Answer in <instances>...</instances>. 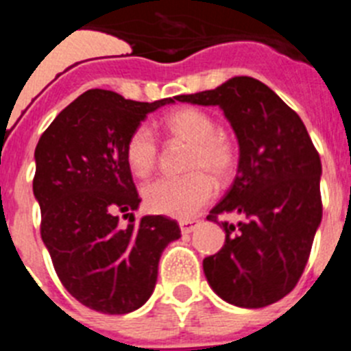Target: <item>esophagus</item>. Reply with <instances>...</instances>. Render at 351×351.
Returning a JSON list of instances; mask_svg holds the SVG:
<instances>
[{"mask_svg":"<svg viewBox=\"0 0 351 351\" xmlns=\"http://www.w3.org/2000/svg\"><path fill=\"white\" fill-rule=\"evenodd\" d=\"M179 226H181L182 234H191L198 226V221L197 219H182V221H179Z\"/></svg>","mask_w":351,"mask_h":351,"instance_id":"obj_1","label":"esophagus"}]
</instances>
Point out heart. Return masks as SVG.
<instances>
[{"mask_svg": "<svg viewBox=\"0 0 351 351\" xmlns=\"http://www.w3.org/2000/svg\"><path fill=\"white\" fill-rule=\"evenodd\" d=\"M161 126L170 137L190 144L184 163L190 173L160 178L145 184L142 190L144 202L151 213L188 219L216 195L213 177L225 182L234 176L239 160L237 145L228 133L216 130V121L202 108H176L161 119ZM125 160L133 176H151L158 161V142L149 126L141 125L130 133Z\"/></svg>", "mask_w": 351, "mask_h": 351, "instance_id": "heart-1", "label": "heart"}]
</instances>
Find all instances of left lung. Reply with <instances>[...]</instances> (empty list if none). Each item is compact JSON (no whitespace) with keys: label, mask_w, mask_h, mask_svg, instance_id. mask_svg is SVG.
<instances>
[{"label":"left lung","mask_w":351,"mask_h":351,"mask_svg":"<svg viewBox=\"0 0 351 351\" xmlns=\"http://www.w3.org/2000/svg\"><path fill=\"white\" fill-rule=\"evenodd\" d=\"M176 100L218 105L239 142L234 184L207 219L237 213L246 221L225 230V244L204 258V274L223 300L265 308L295 288L322 221L320 154L302 119L271 88L234 77L210 91Z\"/></svg>","instance_id":"1"}]
</instances>
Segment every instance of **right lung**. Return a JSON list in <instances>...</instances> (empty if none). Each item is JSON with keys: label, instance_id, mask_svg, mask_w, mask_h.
Listing matches in <instances>:
<instances>
[{"label": "right lung", "instance_id": "right-lung-1", "mask_svg": "<svg viewBox=\"0 0 351 351\" xmlns=\"http://www.w3.org/2000/svg\"><path fill=\"white\" fill-rule=\"evenodd\" d=\"M172 98L145 104L89 89L63 108L35 149L33 193L40 234L56 274L71 297L105 315H126L147 302L158 263L181 237L178 221L144 216L125 160L130 133ZM130 217L119 225V214Z\"/></svg>", "mask_w": 351, "mask_h": 351}]
</instances>
